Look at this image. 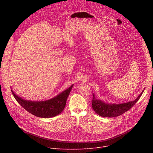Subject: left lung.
<instances>
[{"label": "left lung", "mask_w": 153, "mask_h": 153, "mask_svg": "<svg viewBox=\"0 0 153 153\" xmlns=\"http://www.w3.org/2000/svg\"><path fill=\"white\" fill-rule=\"evenodd\" d=\"M143 91L133 101L128 102L124 103L114 104L108 103L102 100H98L95 97L94 94H93L92 107L94 111L100 116L103 117H114L122 115L124 113L131 108L141 97Z\"/></svg>", "instance_id": "8db88e82"}]
</instances>
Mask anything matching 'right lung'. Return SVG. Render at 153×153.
I'll use <instances>...</instances> for the list:
<instances>
[{"mask_svg": "<svg viewBox=\"0 0 153 153\" xmlns=\"http://www.w3.org/2000/svg\"><path fill=\"white\" fill-rule=\"evenodd\" d=\"M73 86V85L53 99L41 102L25 100L16 95L12 90L11 92L17 102L28 112L37 117L50 118L63 111Z\"/></svg>", "mask_w": 153, "mask_h": 153, "instance_id": "1", "label": "right lung"}]
</instances>
